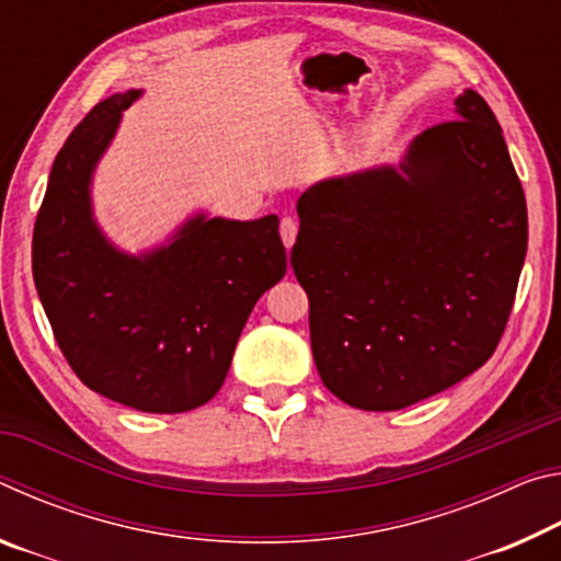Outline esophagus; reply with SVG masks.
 Instances as JSON below:
<instances>
[{"label":"esophagus","mask_w":561,"mask_h":561,"mask_svg":"<svg viewBox=\"0 0 561 561\" xmlns=\"http://www.w3.org/2000/svg\"><path fill=\"white\" fill-rule=\"evenodd\" d=\"M297 232H299V225L294 217H282V225H279V234H282V242L287 250H291L294 240H297Z\"/></svg>","instance_id":"obj_1"}]
</instances>
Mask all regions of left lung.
Here are the masks:
<instances>
[{
    "label": "left lung",
    "instance_id": "left-lung-1",
    "mask_svg": "<svg viewBox=\"0 0 561 561\" xmlns=\"http://www.w3.org/2000/svg\"><path fill=\"white\" fill-rule=\"evenodd\" d=\"M393 168L324 180L299 197L291 267L309 297L319 376L360 411H398L495 354L527 254L525 190L488 101Z\"/></svg>",
    "mask_w": 561,
    "mask_h": 561
}]
</instances>
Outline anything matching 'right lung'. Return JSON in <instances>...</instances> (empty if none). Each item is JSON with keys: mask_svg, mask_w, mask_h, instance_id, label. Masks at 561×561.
<instances>
[{"mask_svg": "<svg viewBox=\"0 0 561 561\" xmlns=\"http://www.w3.org/2000/svg\"><path fill=\"white\" fill-rule=\"evenodd\" d=\"M138 91L93 106L54 160L32 272L64 358L91 391L146 413H185L220 391L242 327L287 272L277 215L195 217L173 244L128 257L91 220L89 180Z\"/></svg>", "mask_w": 561, "mask_h": 561, "instance_id": "obj_1", "label": "right lung"}]
</instances>
